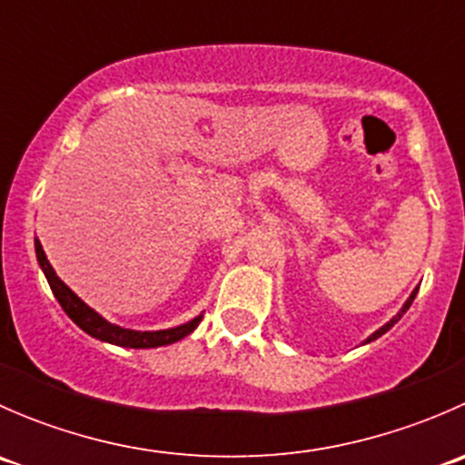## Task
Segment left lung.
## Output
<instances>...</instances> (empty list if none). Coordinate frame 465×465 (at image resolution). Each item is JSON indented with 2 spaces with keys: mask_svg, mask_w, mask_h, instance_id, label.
<instances>
[{
  "mask_svg": "<svg viewBox=\"0 0 465 465\" xmlns=\"http://www.w3.org/2000/svg\"><path fill=\"white\" fill-rule=\"evenodd\" d=\"M416 292H419V288H416V290H414V292H411V294H410V299H407V302H405V306H402V308H401V311H398V315H396V317H393V320H391V322H387V323H384V326H382V328H378V331H376V332H373V335H369V337H367V341H373V340H378V337H380V335H384V332H387V331H389V328H391V326H393V323H396L398 320H401V317H402V315H405V312H407V311H410L411 302H414V299H416Z\"/></svg>",
  "mask_w": 465,
  "mask_h": 465,
  "instance_id": "left-lung-1",
  "label": "left lung"
}]
</instances>
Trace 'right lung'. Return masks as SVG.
Listing matches in <instances>:
<instances>
[{"instance_id": "add662e5", "label": "right lung", "mask_w": 465, "mask_h": 465, "mask_svg": "<svg viewBox=\"0 0 465 465\" xmlns=\"http://www.w3.org/2000/svg\"><path fill=\"white\" fill-rule=\"evenodd\" d=\"M35 256L37 262H40L42 272H45L46 281H49V288L54 292V297L58 299V303L63 306V311L67 312L69 320L76 323L78 328L87 332V335L96 337L101 341H110V344L116 346H128V349H157V346H168L180 341L182 337H186L189 332L195 331L200 322H203V315H198L195 320L182 323V326L166 328V331H130V328H121L116 323H110L103 320L94 308H89L67 283L58 279L55 270L51 267V262L46 261L45 250H42L40 241L35 238Z\"/></svg>"}]
</instances>
